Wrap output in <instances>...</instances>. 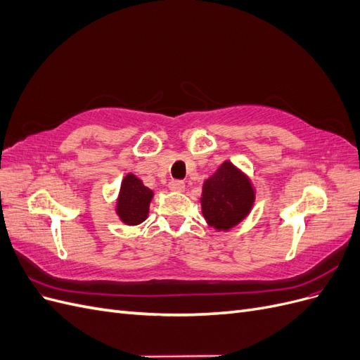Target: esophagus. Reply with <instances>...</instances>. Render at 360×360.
Segmentation results:
<instances>
[{"instance_id": "esophagus-1", "label": "esophagus", "mask_w": 360, "mask_h": 360, "mask_svg": "<svg viewBox=\"0 0 360 360\" xmlns=\"http://www.w3.org/2000/svg\"><path fill=\"white\" fill-rule=\"evenodd\" d=\"M168 188L174 192H183L184 191V183L181 180H171Z\"/></svg>"}]
</instances>
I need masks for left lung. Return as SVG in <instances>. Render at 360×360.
Segmentation results:
<instances>
[{"mask_svg":"<svg viewBox=\"0 0 360 360\" xmlns=\"http://www.w3.org/2000/svg\"><path fill=\"white\" fill-rule=\"evenodd\" d=\"M254 201L252 183L228 160L202 184V216L217 231H228L240 224L252 209Z\"/></svg>","mask_w":360,"mask_h":360,"instance_id":"obj_1","label":"left lung"}]
</instances>
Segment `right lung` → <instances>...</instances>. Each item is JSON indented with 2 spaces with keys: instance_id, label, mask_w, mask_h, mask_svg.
<instances>
[{
  "instance_id": "obj_1",
  "label": "right lung",
  "mask_w": 360,
  "mask_h": 360,
  "mask_svg": "<svg viewBox=\"0 0 360 360\" xmlns=\"http://www.w3.org/2000/svg\"><path fill=\"white\" fill-rule=\"evenodd\" d=\"M153 195V191L144 186V183L136 176L127 174L122 181L115 207L120 221L126 225H138L144 222L148 216L150 201Z\"/></svg>"
}]
</instances>
